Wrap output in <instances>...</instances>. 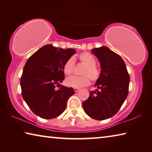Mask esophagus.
<instances>
[{
  "label": "esophagus",
  "instance_id": "esophagus-1",
  "mask_svg": "<svg viewBox=\"0 0 152 152\" xmlns=\"http://www.w3.org/2000/svg\"><path fill=\"white\" fill-rule=\"evenodd\" d=\"M74 91H75L76 92H78V91H79V88H74Z\"/></svg>",
  "mask_w": 152,
  "mask_h": 152
}]
</instances>
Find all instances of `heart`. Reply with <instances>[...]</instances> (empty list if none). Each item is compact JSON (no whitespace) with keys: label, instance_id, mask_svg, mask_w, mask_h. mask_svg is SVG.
<instances>
[{"label":"heart","instance_id":"obj_1","mask_svg":"<svg viewBox=\"0 0 152 152\" xmlns=\"http://www.w3.org/2000/svg\"><path fill=\"white\" fill-rule=\"evenodd\" d=\"M78 58L84 67L82 71V76H73L66 80V84L73 88H81L88 86L90 84V79L92 81H96L100 76V71L96 64V59L88 52H83L79 54ZM74 68V60L73 58H69L63 66L64 72L66 75H70L73 72Z\"/></svg>","mask_w":152,"mask_h":152}]
</instances>
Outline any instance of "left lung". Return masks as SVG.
I'll return each mask as SVG.
<instances>
[{
	"label": "left lung",
	"instance_id": "1",
	"mask_svg": "<svg viewBox=\"0 0 152 152\" xmlns=\"http://www.w3.org/2000/svg\"><path fill=\"white\" fill-rule=\"evenodd\" d=\"M91 51L99 61L101 72L94 84L96 89L90 92L82 107L90 117L104 120L114 116L125 102L129 75L121 57L109 48L102 46Z\"/></svg>",
	"mask_w": 152,
	"mask_h": 152
}]
</instances>
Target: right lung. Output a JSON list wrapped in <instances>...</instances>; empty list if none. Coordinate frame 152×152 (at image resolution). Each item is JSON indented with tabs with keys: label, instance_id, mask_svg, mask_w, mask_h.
Masks as SVG:
<instances>
[{
	"label": "right lung",
	"instance_id": "right-lung-1",
	"mask_svg": "<svg viewBox=\"0 0 152 152\" xmlns=\"http://www.w3.org/2000/svg\"><path fill=\"white\" fill-rule=\"evenodd\" d=\"M76 52L74 49L44 45L28 59L20 78L22 96L30 109L42 119L56 118L62 113L69 98L75 92L60 84L65 78L63 66ZM56 86L61 88L56 90Z\"/></svg>",
	"mask_w": 152,
	"mask_h": 152
}]
</instances>
